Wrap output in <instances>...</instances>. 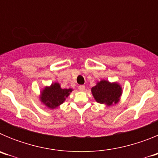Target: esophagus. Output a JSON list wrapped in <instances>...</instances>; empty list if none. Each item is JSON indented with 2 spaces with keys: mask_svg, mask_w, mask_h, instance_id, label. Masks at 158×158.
Returning a JSON list of instances; mask_svg holds the SVG:
<instances>
[{
  "mask_svg": "<svg viewBox=\"0 0 158 158\" xmlns=\"http://www.w3.org/2000/svg\"><path fill=\"white\" fill-rule=\"evenodd\" d=\"M78 89H79L80 91H85V85H79V86H78Z\"/></svg>",
  "mask_w": 158,
  "mask_h": 158,
  "instance_id": "34e87169",
  "label": "esophagus"
}]
</instances>
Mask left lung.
<instances>
[{
    "instance_id": "left-lung-1",
    "label": "left lung",
    "mask_w": 158,
    "mask_h": 158,
    "mask_svg": "<svg viewBox=\"0 0 158 158\" xmlns=\"http://www.w3.org/2000/svg\"><path fill=\"white\" fill-rule=\"evenodd\" d=\"M92 93L98 103L110 106L118 102L122 89L117 83L111 84L107 81H101L92 88Z\"/></svg>"
}]
</instances>
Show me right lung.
<instances>
[{
  "instance_id": "right-lung-1",
  "label": "right lung",
  "mask_w": 158,
  "mask_h": 158,
  "mask_svg": "<svg viewBox=\"0 0 158 158\" xmlns=\"http://www.w3.org/2000/svg\"><path fill=\"white\" fill-rule=\"evenodd\" d=\"M71 92V89H61L59 84H52L42 92V102L50 108H55L63 103Z\"/></svg>"
}]
</instances>
